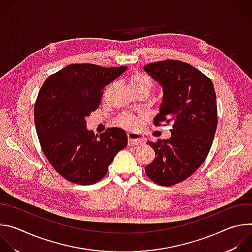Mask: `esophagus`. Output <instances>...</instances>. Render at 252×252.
<instances>
[{
  "mask_svg": "<svg viewBox=\"0 0 252 252\" xmlns=\"http://www.w3.org/2000/svg\"><path fill=\"white\" fill-rule=\"evenodd\" d=\"M128 138V146L131 147H138L140 145H143L145 143V138H143L139 133H128L127 134Z\"/></svg>",
  "mask_w": 252,
  "mask_h": 252,
  "instance_id": "1",
  "label": "esophagus"
}]
</instances>
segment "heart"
Here are the masks:
<instances>
[{"label":"heart","mask_w":252,"mask_h":252,"mask_svg":"<svg viewBox=\"0 0 252 252\" xmlns=\"http://www.w3.org/2000/svg\"><path fill=\"white\" fill-rule=\"evenodd\" d=\"M128 84L134 92H151L154 87L153 79L149 75L142 73V71H133V73H131L128 77ZM142 118V115H132L126 113L117 118L116 125L124 129L133 130L138 126Z\"/></svg>","instance_id":"b5f03b06"}]
</instances>
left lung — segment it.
<instances>
[{
    "label": "left lung",
    "instance_id": "1",
    "mask_svg": "<svg viewBox=\"0 0 252 252\" xmlns=\"http://www.w3.org/2000/svg\"><path fill=\"white\" fill-rule=\"evenodd\" d=\"M143 68L163 90L154 125L172 124L170 138L147 142L157 157L145 170L157 185L171 187L189 177L209 153L218 127L217 94L210 79L188 63L164 60Z\"/></svg>",
    "mask_w": 252,
    "mask_h": 252
}]
</instances>
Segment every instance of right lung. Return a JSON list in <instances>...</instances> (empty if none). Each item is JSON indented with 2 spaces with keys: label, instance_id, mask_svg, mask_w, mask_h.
I'll return each instance as SVG.
<instances>
[{
  "label": "right lung",
  "instance_id": "1",
  "mask_svg": "<svg viewBox=\"0 0 252 252\" xmlns=\"http://www.w3.org/2000/svg\"><path fill=\"white\" fill-rule=\"evenodd\" d=\"M126 68L71 63L42 86L33 107L35 129L46 158L67 182L82 186L99 182L126 147L125 130L111 127L97 135L88 130L86 122L98 107L104 87Z\"/></svg>",
  "mask_w": 252,
  "mask_h": 252
}]
</instances>
